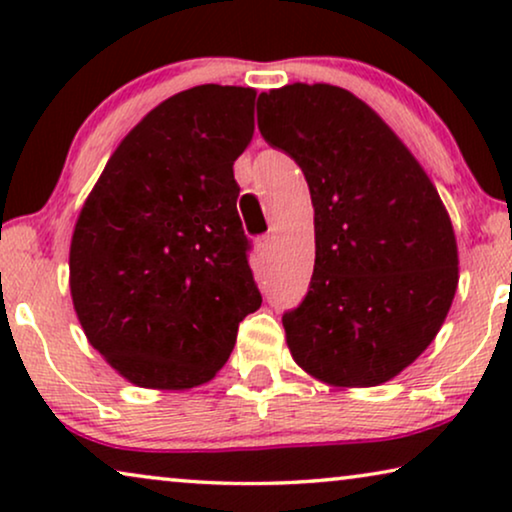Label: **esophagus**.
I'll return each mask as SVG.
<instances>
[{
	"instance_id": "34e87169",
	"label": "esophagus",
	"mask_w": 512,
	"mask_h": 512,
	"mask_svg": "<svg viewBox=\"0 0 512 512\" xmlns=\"http://www.w3.org/2000/svg\"><path fill=\"white\" fill-rule=\"evenodd\" d=\"M256 247H258V251H261V256H268L270 251H272V237L270 235L261 237V240L256 242Z\"/></svg>"
}]
</instances>
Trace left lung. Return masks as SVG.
<instances>
[{
    "mask_svg": "<svg viewBox=\"0 0 512 512\" xmlns=\"http://www.w3.org/2000/svg\"><path fill=\"white\" fill-rule=\"evenodd\" d=\"M258 130L300 165L314 207L310 291L282 317L293 361L331 387L389 382L431 345L457 291V237L436 186L345 88L261 93Z\"/></svg>",
    "mask_w": 512,
    "mask_h": 512,
    "instance_id": "1",
    "label": "left lung"
}]
</instances>
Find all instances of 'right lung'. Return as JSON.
Wrapping results in <instances>:
<instances>
[{"label":"right lung","mask_w":512,"mask_h":512,"mask_svg":"<svg viewBox=\"0 0 512 512\" xmlns=\"http://www.w3.org/2000/svg\"><path fill=\"white\" fill-rule=\"evenodd\" d=\"M254 102V88L216 83L167 97L111 153L76 219V317L137 387L209 382L261 307L233 174L254 137Z\"/></svg>","instance_id":"add662e5"}]
</instances>
